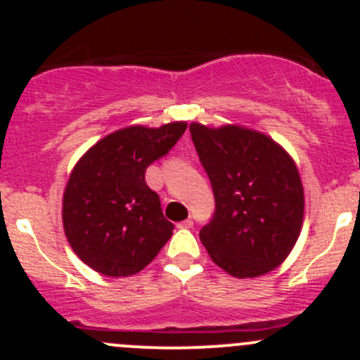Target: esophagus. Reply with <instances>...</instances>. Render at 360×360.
Returning a JSON list of instances; mask_svg holds the SVG:
<instances>
[{"label":"esophagus","instance_id":"esophagus-1","mask_svg":"<svg viewBox=\"0 0 360 360\" xmlns=\"http://www.w3.org/2000/svg\"><path fill=\"white\" fill-rule=\"evenodd\" d=\"M177 228H184V230H190V228H193V221H191V219L181 221V223L177 224Z\"/></svg>","mask_w":360,"mask_h":360}]
</instances>
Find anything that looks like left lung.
I'll use <instances>...</instances> for the list:
<instances>
[{"label":"left lung","mask_w":360,"mask_h":360,"mask_svg":"<svg viewBox=\"0 0 360 360\" xmlns=\"http://www.w3.org/2000/svg\"><path fill=\"white\" fill-rule=\"evenodd\" d=\"M190 132L216 200L200 230L210 259L237 278L268 274L289 256L303 224L296 163L281 144L245 127L191 123Z\"/></svg>","instance_id":"8db88e82"}]
</instances>
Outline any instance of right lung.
Listing matches in <instances>:
<instances>
[{
  "label": "right lung",
  "instance_id": "obj_1",
  "mask_svg": "<svg viewBox=\"0 0 360 360\" xmlns=\"http://www.w3.org/2000/svg\"><path fill=\"white\" fill-rule=\"evenodd\" d=\"M184 122L134 125L94 144L72 169L63 198L69 245L92 270L129 277L146 268L172 237L146 169L172 150Z\"/></svg>",
  "mask_w": 360,
  "mask_h": 360
}]
</instances>
